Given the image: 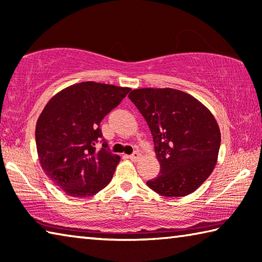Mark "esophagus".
<instances>
[{"label": "esophagus", "instance_id": "34e87169", "mask_svg": "<svg viewBox=\"0 0 262 262\" xmlns=\"http://www.w3.org/2000/svg\"><path fill=\"white\" fill-rule=\"evenodd\" d=\"M140 157H141V154L139 152H135L134 154H131L128 158H130V160H132V161L136 162V161H138V160L140 159Z\"/></svg>", "mask_w": 262, "mask_h": 262}]
</instances>
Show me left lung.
Segmentation results:
<instances>
[{"mask_svg": "<svg viewBox=\"0 0 262 262\" xmlns=\"http://www.w3.org/2000/svg\"><path fill=\"white\" fill-rule=\"evenodd\" d=\"M128 98L148 124L161 168L148 187L163 196L194 192L217 162L221 132L213 114L175 89H137Z\"/></svg>", "mask_w": 262, "mask_h": 262, "instance_id": "obj_1", "label": "left lung"}]
</instances>
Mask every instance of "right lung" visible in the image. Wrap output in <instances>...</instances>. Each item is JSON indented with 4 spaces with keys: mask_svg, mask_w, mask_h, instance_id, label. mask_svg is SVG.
Returning <instances> with one entry per match:
<instances>
[{
    "mask_svg": "<svg viewBox=\"0 0 262 262\" xmlns=\"http://www.w3.org/2000/svg\"><path fill=\"white\" fill-rule=\"evenodd\" d=\"M131 91L94 81L71 85L45 105L35 126L41 168L64 193L84 198L98 193L110 181L121 158L110 153L100 123Z\"/></svg>",
    "mask_w": 262,
    "mask_h": 262,
    "instance_id": "1",
    "label": "right lung"
}]
</instances>
